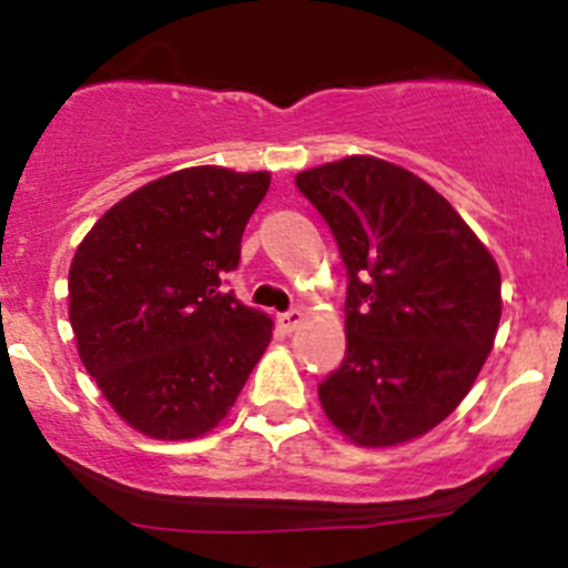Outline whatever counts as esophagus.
Segmentation results:
<instances>
[{"mask_svg":"<svg viewBox=\"0 0 568 568\" xmlns=\"http://www.w3.org/2000/svg\"><path fill=\"white\" fill-rule=\"evenodd\" d=\"M302 321H304V313H302V310H288V313H283V315H280V326H283L285 332H294V329H300V326H302Z\"/></svg>","mask_w":568,"mask_h":568,"instance_id":"obj_1","label":"esophagus"}]
</instances>
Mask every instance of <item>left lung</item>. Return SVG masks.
Wrapping results in <instances>:
<instances>
[{"label": "left lung", "mask_w": 568, "mask_h": 568, "mask_svg": "<svg viewBox=\"0 0 568 568\" xmlns=\"http://www.w3.org/2000/svg\"><path fill=\"white\" fill-rule=\"evenodd\" d=\"M348 268L345 359L318 397L359 446L425 435L493 351L500 272L455 206L410 171L354 154L296 174Z\"/></svg>", "instance_id": "1"}]
</instances>
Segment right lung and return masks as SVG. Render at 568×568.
<instances>
[{
	"instance_id": "right-lung-1",
	"label": "right lung",
	"mask_w": 568,
	"mask_h": 568,
	"mask_svg": "<svg viewBox=\"0 0 568 568\" xmlns=\"http://www.w3.org/2000/svg\"><path fill=\"white\" fill-rule=\"evenodd\" d=\"M266 171L195 165L154 179L92 225L70 264V324L83 367L130 427L199 438L229 416L272 339L225 274L239 266Z\"/></svg>"
}]
</instances>
